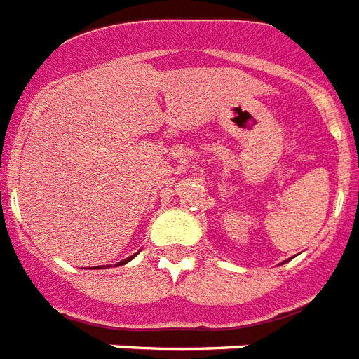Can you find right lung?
Wrapping results in <instances>:
<instances>
[{"label": "right lung", "instance_id": "add662e5", "mask_svg": "<svg viewBox=\"0 0 359 359\" xmlns=\"http://www.w3.org/2000/svg\"><path fill=\"white\" fill-rule=\"evenodd\" d=\"M132 257H134V255H132ZM132 257H128V259H126V261H121V262H119V264H124V262H128V261H130V259H132Z\"/></svg>", "mask_w": 359, "mask_h": 359}]
</instances>
